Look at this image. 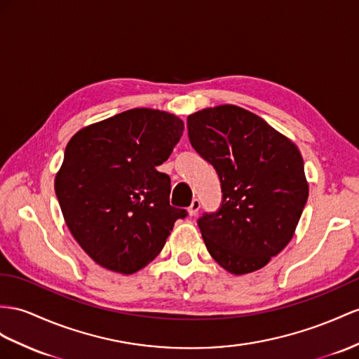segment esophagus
I'll list each match as a JSON object with an SVG mask.
<instances>
[{"label":"esophagus","instance_id":"34e87169","mask_svg":"<svg viewBox=\"0 0 359 359\" xmlns=\"http://www.w3.org/2000/svg\"><path fill=\"white\" fill-rule=\"evenodd\" d=\"M200 210V200L198 198H194L191 201V206L188 208V214L191 215V217H194V215H197V212Z\"/></svg>","mask_w":359,"mask_h":359}]
</instances>
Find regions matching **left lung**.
Instances as JSON below:
<instances>
[{"label":"left lung","mask_w":359,"mask_h":359,"mask_svg":"<svg viewBox=\"0 0 359 359\" xmlns=\"http://www.w3.org/2000/svg\"><path fill=\"white\" fill-rule=\"evenodd\" d=\"M187 121L191 145L222 182V208L198 219L206 249L232 274L261 270L292 240L306 205L299 147L240 106L201 109Z\"/></svg>","instance_id":"obj_1"}]
</instances>
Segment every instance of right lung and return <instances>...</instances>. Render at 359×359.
<instances>
[{
  "label": "right lung",
  "mask_w": 359,
  "mask_h": 359,
  "mask_svg": "<svg viewBox=\"0 0 359 359\" xmlns=\"http://www.w3.org/2000/svg\"><path fill=\"white\" fill-rule=\"evenodd\" d=\"M182 133L183 121L174 114L136 107L69 140L54 189L71 235L103 269L140 271L187 215L170 205L171 180L156 170Z\"/></svg>",
  "instance_id": "1"
}]
</instances>
